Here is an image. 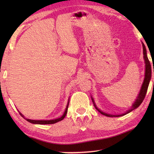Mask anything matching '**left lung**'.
Instances as JSON below:
<instances>
[{"instance_id": "8db88e82", "label": "left lung", "mask_w": 154, "mask_h": 154, "mask_svg": "<svg viewBox=\"0 0 154 154\" xmlns=\"http://www.w3.org/2000/svg\"><path fill=\"white\" fill-rule=\"evenodd\" d=\"M143 56H144L143 57H144L145 62V75L144 82H143V83L141 89H140V92L139 94V96H138L137 100H135V102L134 103L133 105L132 106L131 109H130L129 110L126 112V113H125L124 114L117 115V116H115V115H111V114H107L106 113H104V112L101 111L100 110H99V109L96 106V105L94 104V101L93 98H92V102L94 103V107L97 109V110L100 112L101 114H103V115H104V116H105L106 117H119V116H124V115L130 113V112L133 111L134 109H137L138 106H139L140 104L142 103L143 100H144L145 95H146V93H147L148 86H149V83L150 79H151V77H152V69H151L150 62L149 60V59H148L147 56V51H146L145 46L143 43ZM153 72H154V70H153Z\"/></svg>"}]
</instances>
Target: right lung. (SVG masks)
<instances>
[{
    "instance_id": "obj_1",
    "label": "right lung",
    "mask_w": 154,
    "mask_h": 154,
    "mask_svg": "<svg viewBox=\"0 0 154 154\" xmlns=\"http://www.w3.org/2000/svg\"><path fill=\"white\" fill-rule=\"evenodd\" d=\"M69 102H68V105L66 106V110H65L64 113L63 114V116H62L61 118H57L56 119H52V120H32V119H26L24 118V117L22 116L21 113H20V114L22 116V117H24V118L26 119V121H28V122H30V123L32 124H55L56 122H60L63 119L65 116H66V115L67 113V111H68V107H69Z\"/></svg>"
}]
</instances>
